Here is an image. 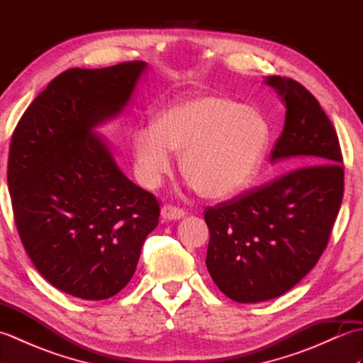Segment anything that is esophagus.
I'll list each match as a JSON object with an SVG mask.
<instances>
[{
    "mask_svg": "<svg viewBox=\"0 0 363 363\" xmlns=\"http://www.w3.org/2000/svg\"><path fill=\"white\" fill-rule=\"evenodd\" d=\"M184 212L179 207H176L173 204H165L164 207L160 209V215L164 220H179L184 217Z\"/></svg>",
    "mask_w": 363,
    "mask_h": 363,
    "instance_id": "34e87169",
    "label": "esophagus"
}]
</instances>
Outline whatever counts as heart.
<instances>
[{"instance_id":"obj_1","label":"heart","mask_w":363,"mask_h":363,"mask_svg":"<svg viewBox=\"0 0 363 363\" xmlns=\"http://www.w3.org/2000/svg\"><path fill=\"white\" fill-rule=\"evenodd\" d=\"M267 145V121L254 107L221 96H198L169 107L156 126L135 130V174L142 186L157 187L172 169L173 150L182 152V174L199 194L225 199L252 182Z\"/></svg>"}]
</instances>
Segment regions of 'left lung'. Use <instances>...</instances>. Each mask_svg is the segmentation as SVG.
Instances as JSON below:
<instances>
[{"mask_svg":"<svg viewBox=\"0 0 363 363\" xmlns=\"http://www.w3.org/2000/svg\"><path fill=\"white\" fill-rule=\"evenodd\" d=\"M265 84L287 107L269 159H291L300 167L206 207V265L217 287L237 303L281 296L317 265L345 189L340 143L317 98L290 78L268 76Z\"/></svg>","mask_w":363,"mask_h":363,"instance_id":"1","label":"left lung"}]
</instances>
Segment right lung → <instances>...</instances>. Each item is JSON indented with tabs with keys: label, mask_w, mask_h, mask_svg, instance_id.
Returning <instances> with one entry per match:
<instances>
[{
	"label": "right lung",
	"mask_w": 363,
	"mask_h": 363,
	"mask_svg": "<svg viewBox=\"0 0 363 363\" xmlns=\"http://www.w3.org/2000/svg\"><path fill=\"white\" fill-rule=\"evenodd\" d=\"M145 67L60 73L12 134L7 186L20 240L38 273L76 298L125 289L159 223V199L120 172L91 130L123 111Z\"/></svg>",
	"instance_id": "1"
}]
</instances>
